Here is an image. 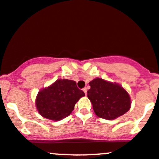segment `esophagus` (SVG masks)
<instances>
[{"label": "esophagus", "instance_id": "1", "mask_svg": "<svg viewBox=\"0 0 159 159\" xmlns=\"http://www.w3.org/2000/svg\"><path fill=\"white\" fill-rule=\"evenodd\" d=\"M87 91H88V90H87V88H83V91H84V92L85 95H87Z\"/></svg>", "mask_w": 159, "mask_h": 159}]
</instances>
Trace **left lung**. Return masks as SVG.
<instances>
[{"label": "left lung", "instance_id": "left-lung-1", "mask_svg": "<svg viewBox=\"0 0 159 159\" xmlns=\"http://www.w3.org/2000/svg\"><path fill=\"white\" fill-rule=\"evenodd\" d=\"M88 98L98 117L112 120L125 114L131 107V99L121 85L97 78L89 82Z\"/></svg>", "mask_w": 159, "mask_h": 159}]
</instances>
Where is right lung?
<instances>
[{
    "label": "right lung",
    "mask_w": 159,
    "mask_h": 159,
    "mask_svg": "<svg viewBox=\"0 0 159 159\" xmlns=\"http://www.w3.org/2000/svg\"><path fill=\"white\" fill-rule=\"evenodd\" d=\"M85 96L72 80L58 79L53 84L39 91L36 107L42 116L58 121L71 114L75 103Z\"/></svg>",
    "instance_id": "obj_1"
}]
</instances>
